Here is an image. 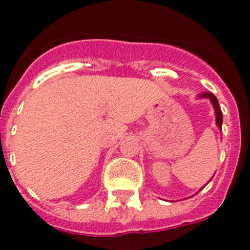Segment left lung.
Here are the masks:
<instances>
[{"label": "left lung", "instance_id": "8db88e82", "mask_svg": "<svg viewBox=\"0 0 250 250\" xmlns=\"http://www.w3.org/2000/svg\"><path fill=\"white\" fill-rule=\"evenodd\" d=\"M198 98H206V100L210 101L212 103L213 108H214V113H215V123H217V127L222 130V123H223V114H222V111H220L219 103H218L217 97H215L214 94L210 93V92H204V93L199 94Z\"/></svg>", "mask_w": 250, "mask_h": 250}]
</instances>
